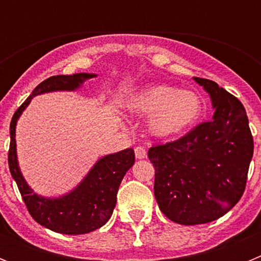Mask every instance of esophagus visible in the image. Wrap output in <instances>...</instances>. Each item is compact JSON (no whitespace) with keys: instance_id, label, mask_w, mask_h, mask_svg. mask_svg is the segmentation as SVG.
<instances>
[{"instance_id":"1","label":"esophagus","mask_w":261,"mask_h":261,"mask_svg":"<svg viewBox=\"0 0 261 261\" xmlns=\"http://www.w3.org/2000/svg\"><path fill=\"white\" fill-rule=\"evenodd\" d=\"M135 154H136V158H137V159H144V158H146L147 151H146V149H145V147L137 146L135 149Z\"/></svg>"}]
</instances>
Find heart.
<instances>
[{
  "mask_svg": "<svg viewBox=\"0 0 261 261\" xmlns=\"http://www.w3.org/2000/svg\"><path fill=\"white\" fill-rule=\"evenodd\" d=\"M129 110L150 114L147 125L153 136L170 138L192 128L201 116V99L195 91L155 85L140 90L126 99Z\"/></svg>",
  "mask_w": 261,
  "mask_h": 261,
  "instance_id": "obj_1",
  "label": "heart"
}]
</instances>
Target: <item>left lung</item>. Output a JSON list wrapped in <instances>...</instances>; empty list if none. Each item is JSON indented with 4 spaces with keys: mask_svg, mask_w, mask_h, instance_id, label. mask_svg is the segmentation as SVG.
Returning a JSON list of instances; mask_svg holds the SVG:
<instances>
[{
    "mask_svg": "<svg viewBox=\"0 0 261 261\" xmlns=\"http://www.w3.org/2000/svg\"><path fill=\"white\" fill-rule=\"evenodd\" d=\"M193 80L211 96L212 120L147 153L155 168L159 209L187 226L218 220L241 200L253 154L243 105L213 81Z\"/></svg>",
    "mask_w": 261,
    "mask_h": 261,
    "instance_id": "1",
    "label": "left lung"
}]
</instances>
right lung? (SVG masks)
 <instances>
[{
  "mask_svg": "<svg viewBox=\"0 0 261 261\" xmlns=\"http://www.w3.org/2000/svg\"><path fill=\"white\" fill-rule=\"evenodd\" d=\"M96 74L77 73L71 75H53L34 89L31 95L15 111L10 123L9 168L22 199L34 220L41 226L60 234H87L102 227L111 218L116 205V195L124 175L135 165L133 149L117 151L96 161L86 176L75 188L59 197H44L34 192L19 168L17 156L15 128L18 119L36 95L53 91H75L85 81Z\"/></svg>",
  "mask_w": 261,
  "mask_h": 261,
  "instance_id": "obj_1",
  "label": "right lung"
}]
</instances>
